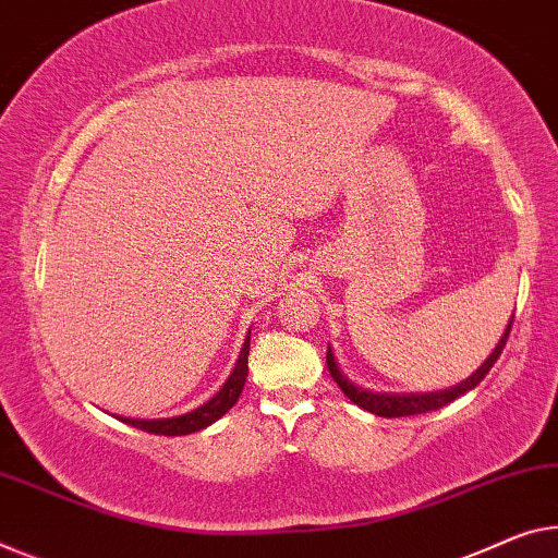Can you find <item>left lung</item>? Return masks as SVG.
Wrapping results in <instances>:
<instances>
[{"mask_svg":"<svg viewBox=\"0 0 558 558\" xmlns=\"http://www.w3.org/2000/svg\"><path fill=\"white\" fill-rule=\"evenodd\" d=\"M511 322L513 319H509L507 329H504L501 339H499V344H496L492 354L486 356V362L478 366L476 372L469 376V379L459 381L457 387H449V389H441V391H428V393H376V391H368V389L356 387V384L351 381L344 372H341V366L337 362V356H333L331 347L327 349V366H329V374L333 376V381L339 384V389L344 391L347 397L354 401L356 407H362L364 411H372V414L387 416V418L426 414V411H436V409L451 404V401L459 399L461 393H466V391L474 389L476 384H482V379L488 374V368H492L496 359L501 356V349H504V344H507L509 331H511Z\"/></svg>","mask_w":558,"mask_h":558,"instance_id":"obj_1","label":"left lung"}]
</instances>
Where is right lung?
Masks as SVG:
<instances>
[{
  "label": "right lung",
  "mask_w": 558,
  "mask_h": 558,
  "mask_svg": "<svg viewBox=\"0 0 558 558\" xmlns=\"http://www.w3.org/2000/svg\"><path fill=\"white\" fill-rule=\"evenodd\" d=\"M250 339H252V329L246 331V339L242 344V351H239L234 368H231L229 379L221 384V389L214 393L209 401H204L202 407L171 418H130V416H117V418L134 428H142V432L159 434V436H184V434H194L211 426L217 418L225 416L227 411L236 404L239 393L244 389L246 374H250V364H246V356H250Z\"/></svg>",
  "instance_id": "1"
}]
</instances>
